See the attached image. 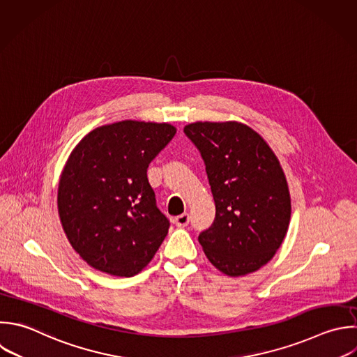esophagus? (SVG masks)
Instances as JSON below:
<instances>
[{
    "instance_id": "1",
    "label": "esophagus",
    "mask_w": 357,
    "mask_h": 357,
    "mask_svg": "<svg viewBox=\"0 0 357 357\" xmlns=\"http://www.w3.org/2000/svg\"><path fill=\"white\" fill-rule=\"evenodd\" d=\"M174 223H176L177 227H185V226H188V223H190V215H188V213H183V215L174 218Z\"/></svg>"
}]
</instances>
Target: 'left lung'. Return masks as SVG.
<instances>
[{
	"mask_svg": "<svg viewBox=\"0 0 357 357\" xmlns=\"http://www.w3.org/2000/svg\"><path fill=\"white\" fill-rule=\"evenodd\" d=\"M184 134L199 151L215 201V219L199 233L208 259L229 276L265 265L290 220L283 170L266 142L237 123H192Z\"/></svg>",
	"mask_w": 357,
	"mask_h": 357,
	"instance_id": "obj_1",
	"label": "left lung"
}]
</instances>
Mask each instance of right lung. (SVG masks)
Wrapping results in <instances>:
<instances>
[{"instance_id":"1","label":"right lung","mask_w":357,"mask_h":357,"mask_svg":"<svg viewBox=\"0 0 357 357\" xmlns=\"http://www.w3.org/2000/svg\"><path fill=\"white\" fill-rule=\"evenodd\" d=\"M174 134L166 123L126 120L93 130L73 151L59 185V213L71 245L95 269L134 276L165 240L170 222L146 170Z\"/></svg>"}]
</instances>
